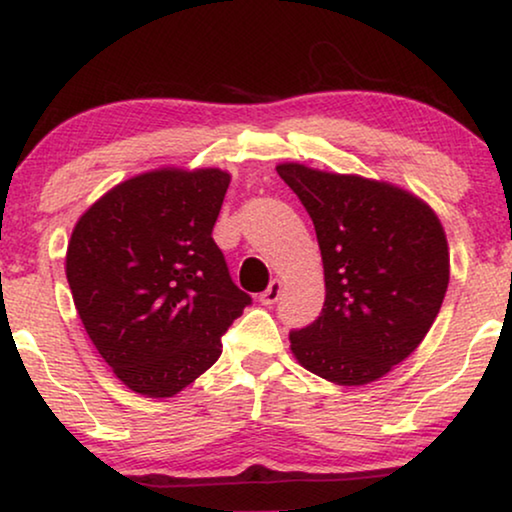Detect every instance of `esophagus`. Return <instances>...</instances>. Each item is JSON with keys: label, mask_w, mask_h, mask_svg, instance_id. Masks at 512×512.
Here are the masks:
<instances>
[{"label": "esophagus", "mask_w": 512, "mask_h": 512, "mask_svg": "<svg viewBox=\"0 0 512 512\" xmlns=\"http://www.w3.org/2000/svg\"><path fill=\"white\" fill-rule=\"evenodd\" d=\"M282 289H284L282 279H272L270 286L261 293V296H258V300H261V305H275L279 296H282Z\"/></svg>", "instance_id": "34e87169"}]
</instances>
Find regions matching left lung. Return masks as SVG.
I'll use <instances>...</instances> for the list:
<instances>
[{
	"instance_id": "obj_1",
	"label": "left lung",
	"mask_w": 512,
	"mask_h": 512,
	"mask_svg": "<svg viewBox=\"0 0 512 512\" xmlns=\"http://www.w3.org/2000/svg\"><path fill=\"white\" fill-rule=\"evenodd\" d=\"M277 174L310 214L326 282L319 319L289 335L291 354L340 387L380 380L422 345L443 305V223L389 181L303 163H279Z\"/></svg>"
}]
</instances>
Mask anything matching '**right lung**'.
<instances>
[{"label":"right lung","mask_w":512,"mask_h":512,"mask_svg":"<svg viewBox=\"0 0 512 512\" xmlns=\"http://www.w3.org/2000/svg\"><path fill=\"white\" fill-rule=\"evenodd\" d=\"M230 174L158 167L109 188L79 216L65 272L88 338L146 398H172L221 356V335L251 303L212 230Z\"/></svg>","instance_id":"add662e5"}]
</instances>
